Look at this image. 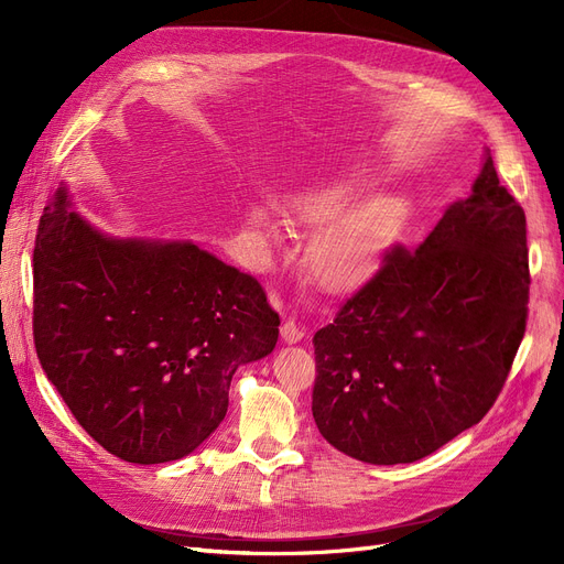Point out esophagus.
I'll return each mask as SVG.
<instances>
[{
  "label": "esophagus",
  "mask_w": 564,
  "mask_h": 564,
  "mask_svg": "<svg viewBox=\"0 0 564 564\" xmlns=\"http://www.w3.org/2000/svg\"><path fill=\"white\" fill-rule=\"evenodd\" d=\"M302 337H304V329L295 321H285L281 325V339H283V344H297V341H302Z\"/></svg>",
  "instance_id": "1"
}]
</instances>
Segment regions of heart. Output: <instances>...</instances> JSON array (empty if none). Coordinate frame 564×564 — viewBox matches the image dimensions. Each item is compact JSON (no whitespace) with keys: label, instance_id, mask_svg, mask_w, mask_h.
<instances>
[{"label":"heart","instance_id":"b5f03b06","mask_svg":"<svg viewBox=\"0 0 564 564\" xmlns=\"http://www.w3.org/2000/svg\"><path fill=\"white\" fill-rule=\"evenodd\" d=\"M362 176H341L290 197L288 212L297 223L317 227L306 248V267L321 285L344 290L367 279L386 250L398 237L404 204L390 195L367 197ZM262 232L269 241H279V227L262 218Z\"/></svg>","mask_w":564,"mask_h":564}]
</instances>
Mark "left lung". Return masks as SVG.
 Listing matches in <instances>:
<instances>
[{
    "mask_svg": "<svg viewBox=\"0 0 564 564\" xmlns=\"http://www.w3.org/2000/svg\"><path fill=\"white\" fill-rule=\"evenodd\" d=\"M528 227L486 149L471 195L392 250L314 335V421L337 451L406 465L476 425L525 335Z\"/></svg>",
    "mask_w": 564,
    "mask_h": 564,
    "instance_id": "1",
    "label": "left lung"
}]
</instances>
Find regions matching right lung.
<instances>
[{"instance_id": "right-lung-1", "label": "right lung", "mask_w": 564, "mask_h": 564, "mask_svg": "<svg viewBox=\"0 0 564 564\" xmlns=\"http://www.w3.org/2000/svg\"><path fill=\"white\" fill-rule=\"evenodd\" d=\"M279 316L260 283L191 239L113 237L59 185L34 246V344L78 425L124 463L181 460L223 423Z\"/></svg>"}]
</instances>
